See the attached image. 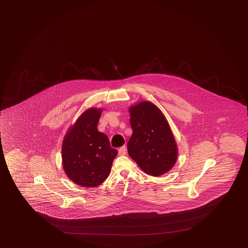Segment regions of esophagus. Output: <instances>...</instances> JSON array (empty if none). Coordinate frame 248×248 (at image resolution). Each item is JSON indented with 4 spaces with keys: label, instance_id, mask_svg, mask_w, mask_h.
<instances>
[{
    "label": "esophagus",
    "instance_id": "34e87169",
    "mask_svg": "<svg viewBox=\"0 0 248 248\" xmlns=\"http://www.w3.org/2000/svg\"><path fill=\"white\" fill-rule=\"evenodd\" d=\"M118 153H119V155H120V156L125 155L126 153V146L124 145V146H122V147L120 148V149H119V151H118Z\"/></svg>",
    "mask_w": 248,
    "mask_h": 248
}]
</instances>
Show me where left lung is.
I'll return each instance as SVG.
<instances>
[{
    "instance_id": "1",
    "label": "left lung",
    "mask_w": 248,
    "mask_h": 248,
    "mask_svg": "<svg viewBox=\"0 0 248 248\" xmlns=\"http://www.w3.org/2000/svg\"><path fill=\"white\" fill-rule=\"evenodd\" d=\"M131 137L127 153L146 174L159 176L168 173L177 159L178 149L169 122L162 111L149 101L129 107Z\"/></svg>"
}]
</instances>
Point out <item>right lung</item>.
I'll use <instances>...</instances> for the list:
<instances>
[{"label": "right lung", "instance_id": "add662e5", "mask_svg": "<svg viewBox=\"0 0 248 248\" xmlns=\"http://www.w3.org/2000/svg\"><path fill=\"white\" fill-rule=\"evenodd\" d=\"M101 108H90L69 127L62 143V161L69 179L82 187H95L106 181L118 151L108 137L97 130Z\"/></svg>", "mask_w": 248, "mask_h": 248}]
</instances>
